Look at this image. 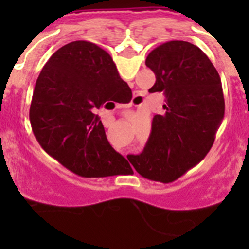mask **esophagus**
I'll return each instance as SVG.
<instances>
[{
	"label": "esophagus",
	"mask_w": 249,
	"mask_h": 249,
	"mask_svg": "<svg viewBox=\"0 0 249 249\" xmlns=\"http://www.w3.org/2000/svg\"><path fill=\"white\" fill-rule=\"evenodd\" d=\"M141 97H142V96H141V93H136L135 96H133V100H132V102H131V105H133V106H138L141 103Z\"/></svg>",
	"instance_id": "34e87169"
}]
</instances>
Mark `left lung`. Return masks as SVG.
Returning a JSON list of instances; mask_svg holds the SVG:
<instances>
[{
  "instance_id": "left-lung-1",
  "label": "left lung",
  "mask_w": 249,
  "mask_h": 249,
  "mask_svg": "<svg viewBox=\"0 0 249 249\" xmlns=\"http://www.w3.org/2000/svg\"><path fill=\"white\" fill-rule=\"evenodd\" d=\"M156 83L163 92V113L156 114L146 147L129 162L142 177L169 183L201 162L214 142L224 116L218 72L197 46L169 41L147 56Z\"/></svg>"
}]
</instances>
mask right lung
Returning a JSON list of instances; mask_svg holds the SVG:
<instances>
[{
  "mask_svg": "<svg viewBox=\"0 0 249 249\" xmlns=\"http://www.w3.org/2000/svg\"><path fill=\"white\" fill-rule=\"evenodd\" d=\"M127 89L105 50L87 41L67 43L50 57L35 85L30 108L35 137L76 175H118L129 164L109 144L94 111L114 106Z\"/></svg>",
  "mask_w": 249,
  "mask_h": 249,
  "instance_id": "right-lung-1",
  "label": "right lung"
}]
</instances>
